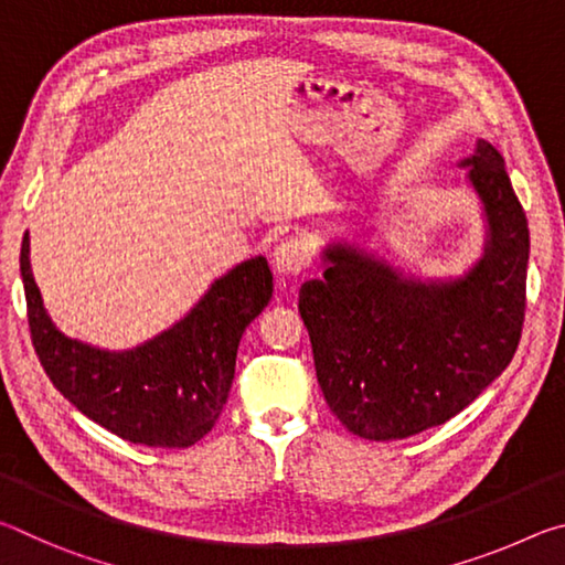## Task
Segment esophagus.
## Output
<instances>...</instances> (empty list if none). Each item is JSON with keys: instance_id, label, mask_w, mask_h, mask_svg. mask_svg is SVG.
I'll list each match as a JSON object with an SVG mask.
<instances>
[{"instance_id": "1", "label": "esophagus", "mask_w": 565, "mask_h": 565, "mask_svg": "<svg viewBox=\"0 0 565 565\" xmlns=\"http://www.w3.org/2000/svg\"><path fill=\"white\" fill-rule=\"evenodd\" d=\"M274 269L281 276H299L306 266H309L311 256L309 248L301 242V238H286L279 246L274 248Z\"/></svg>"}]
</instances>
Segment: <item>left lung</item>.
Masks as SVG:
<instances>
[{"instance_id": "8db88e82", "label": "left lung", "mask_w": 565, "mask_h": 565, "mask_svg": "<svg viewBox=\"0 0 565 565\" xmlns=\"http://www.w3.org/2000/svg\"><path fill=\"white\" fill-rule=\"evenodd\" d=\"M461 167L486 218L483 254L463 276L408 279L359 246L329 244L323 279L301 284L319 386L353 436L394 441L446 424L519 349L529 222L489 141Z\"/></svg>"}]
</instances>
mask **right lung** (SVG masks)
I'll return each instance as SVG.
<instances>
[{"label":"right lung","instance_id":"obj_1","mask_svg":"<svg viewBox=\"0 0 565 565\" xmlns=\"http://www.w3.org/2000/svg\"><path fill=\"white\" fill-rule=\"evenodd\" d=\"M36 356L64 398L124 441L186 448L212 431L234 381L236 349L274 291L264 256L216 279L184 319L141 347L107 351L64 337L44 309L30 264L19 254Z\"/></svg>","mask_w":565,"mask_h":565}]
</instances>
